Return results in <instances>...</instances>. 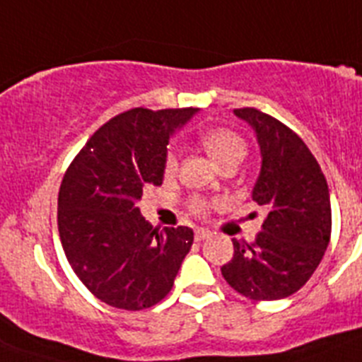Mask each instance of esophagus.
Instances as JSON below:
<instances>
[{"label":"esophagus","instance_id":"34e87169","mask_svg":"<svg viewBox=\"0 0 362 362\" xmlns=\"http://www.w3.org/2000/svg\"><path fill=\"white\" fill-rule=\"evenodd\" d=\"M194 238H196V241H204V239L212 238V232L209 228H196Z\"/></svg>","mask_w":362,"mask_h":362}]
</instances>
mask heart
Instances as JSON below:
<instances>
[{
    "mask_svg": "<svg viewBox=\"0 0 362 362\" xmlns=\"http://www.w3.org/2000/svg\"><path fill=\"white\" fill-rule=\"evenodd\" d=\"M199 141L203 145V148L209 152L210 158L219 166L226 161H232V159H239L241 161L246 152L245 141H243L238 134L228 129L204 130L199 136ZM163 172H165L166 177H172L177 172V153L174 150L166 152L165 163H163ZM192 210L196 214H203L206 210V201L194 199L192 201Z\"/></svg>",
    "mask_w": 362,
    "mask_h": 362,
    "instance_id": "heart-1",
    "label": "heart"
}]
</instances>
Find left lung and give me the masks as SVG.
I'll return each instance as SVG.
<instances>
[{
  "instance_id": "8db88e82",
  "label": "left lung",
  "mask_w": 362,
  "mask_h": 362,
  "mask_svg": "<svg viewBox=\"0 0 362 362\" xmlns=\"http://www.w3.org/2000/svg\"><path fill=\"white\" fill-rule=\"evenodd\" d=\"M233 114L250 124L257 139L261 170L252 199L267 214L252 245L233 239V257L221 274L248 299H284L312 277L325 255L332 232L330 192L296 132L255 108Z\"/></svg>"
}]
</instances>
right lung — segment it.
Wrapping results in <instances>:
<instances>
[{
    "mask_svg": "<svg viewBox=\"0 0 362 362\" xmlns=\"http://www.w3.org/2000/svg\"><path fill=\"white\" fill-rule=\"evenodd\" d=\"M199 108H132L103 124L69 166L57 197V228L76 276L107 305L145 310L170 292L194 232H159L137 203L163 185L170 137Z\"/></svg>",
    "mask_w": 362,
    "mask_h": 362,
    "instance_id": "1",
    "label": "right lung"
}]
</instances>
